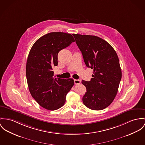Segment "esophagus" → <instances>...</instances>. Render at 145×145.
Returning <instances> with one entry per match:
<instances>
[{
    "label": "esophagus",
    "mask_w": 145,
    "mask_h": 145,
    "mask_svg": "<svg viewBox=\"0 0 145 145\" xmlns=\"http://www.w3.org/2000/svg\"><path fill=\"white\" fill-rule=\"evenodd\" d=\"M74 84H79L81 82V81L80 80H79V79H74Z\"/></svg>",
    "instance_id": "esophagus-1"
}]
</instances>
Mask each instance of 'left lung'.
<instances>
[{"mask_svg": "<svg viewBox=\"0 0 145 145\" xmlns=\"http://www.w3.org/2000/svg\"><path fill=\"white\" fill-rule=\"evenodd\" d=\"M85 64L93 69L90 81L82 80L87 91L83 104L90 109L103 110L112 102L121 79L118 56L111 45L95 36L73 34Z\"/></svg>", "mask_w": 145, "mask_h": 145, "instance_id": "obj_1", "label": "left lung"}]
</instances>
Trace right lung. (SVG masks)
Wrapping results in <instances>:
<instances>
[{"label":"right lung","mask_w":145,"mask_h":145,"mask_svg":"<svg viewBox=\"0 0 145 145\" xmlns=\"http://www.w3.org/2000/svg\"><path fill=\"white\" fill-rule=\"evenodd\" d=\"M74 41L71 34L50 33L39 38L30 51L26 67L28 87L33 99L47 110L61 108L74 85L72 78L54 77L53 68L58 65V52Z\"/></svg>","instance_id":"obj_1"}]
</instances>
